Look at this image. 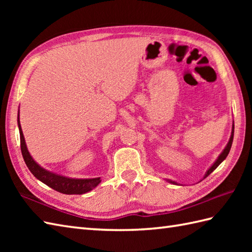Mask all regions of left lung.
I'll use <instances>...</instances> for the list:
<instances>
[{
    "instance_id": "8db88e82",
    "label": "left lung",
    "mask_w": 252,
    "mask_h": 252,
    "mask_svg": "<svg viewBox=\"0 0 252 252\" xmlns=\"http://www.w3.org/2000/svg\"><path fill=\"white\" fill-rule=\"evenodd\" d=\"M233 138H234V125H233V129H232L231 138H229V141H228V143H227L226 147L224 148V151L221 153L220 156L218 157L217 161H216L215 163H213V164L211 165V168L207 171V173H206V175H205V178H207V176H208L209 174H210L211 172H213V171H215V170L219 167V164H220V163L223 161V160L227 157V155H228L229 151H231V147H232V144H233ZM205 178H203V179H205ZM168 181L170 182V183H172V184H178V183H176V182H174V181H171V180H168Z\"/></svg>"
}]
</instances>
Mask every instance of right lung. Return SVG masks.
I'll use <instances>...</instances> for the list:
<instances>
[{"mask_svg":"<svg viewBox=\"0 0 252 252\" xmlns=\"http://www.w3.org/2000/svg\"><path fill=\"white\" fill-rule=\"evenodd\" d=\"M17 122H18V127H19V134H20V148H21V154H23V157L27 167L31 171V173L33 174L37 180L43 182L44 184L50 186L51 189H55L63 194L66 195H82L92 190L95 189L100 183V178H95V179H70L66 178V176L58 175L56 173H52L50 171H47L40 167L37 164L33 158L30 156V154L27 149V145L25 142V137L23 134V130H21L20 126V121H19V112L17 117Z\"/></svg>","mask_w":252,"mask_h":252,"instance_id":"right-lung-1","label":"right lung"}]
</instances>
